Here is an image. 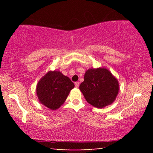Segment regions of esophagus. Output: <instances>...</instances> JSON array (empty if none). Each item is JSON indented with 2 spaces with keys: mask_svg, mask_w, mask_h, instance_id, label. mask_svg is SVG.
<instances>
[{
  "mask_svg": "<svg viewBox=\"0 0 153 153\" xmlns=\"http://www.w3.org/2000/svg\"><path fill=\"white\" fill-rule=\"evenodd\" d=\"M79 85V83L78 82H75V86H76V88H78Z\"/></svg>",
  "mask_w": 153,
  "mask_h": 153,
  "instance_id": "esophagus-1",
  "label": "esophagus"
}]
</instances>
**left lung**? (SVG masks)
<instances>
[{"label":"left lung","instance_id":"1","mask_svg":"<svg viewBox=\"0 0 153 153\" xmlns=\"http://www.w3.org/2000/svg\"><path fill=\"white\" fill-rule=\"evenodd\" d=\"M79 90L89 104L101 108L114 102L120 86L117 79L107 69L99 67L86 71Z\"/></svg>","mask_w":153,"mask_h":153}]
</instances>
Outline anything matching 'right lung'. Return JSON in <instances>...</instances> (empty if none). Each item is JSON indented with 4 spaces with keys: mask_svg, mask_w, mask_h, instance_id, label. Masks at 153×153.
Segmentation results:
<instances>
[{
    "mask_svg": "<svg viewBox=\"0 0 153 153\" xmlns=\"http://www.w3.org/2000/svg\"><path fill=\"white\" fill-rule=\"evenodd\" d=\"M75 85L68 77L59 71H49L38 82L36 86L39 102L51 110L63 104Z\"/></svg>",
    "mask_w": 153,
    "mask_h": 153,
    "instance_id": "add662e5",
    "label": "right lung"
}]
</instances>
